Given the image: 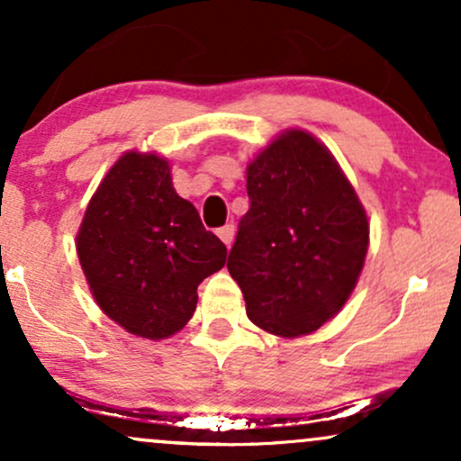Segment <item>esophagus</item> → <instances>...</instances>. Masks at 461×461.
Segmentation results:
<instances>
[{"mask_svg": "<svg viewBox=\"0 0 461 461\" xmlns=\"http://www.w3.org/2000/svg\"><path fill=\"white\" fill-rule=\"evenodd\" d=\"M216 234H219V238L221 240L225 242V247H231V242H234V234H236V227L234 225H223L221 227L219 231H216Z\"/></svg>", "mask_w": 461, "mask_h": 461, "instance_id": "esophagus-1", "label": "esophagus"}]
</instances>
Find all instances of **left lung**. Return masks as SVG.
I'll list each match as a JSON object with an SVG mask.
<instances>
[{"label":"left lung","instance_id":"1","mask_svg":"<svg viewBox=\"0 0 461 461\" xmlns=\"http://www.w3.org/2000/svg\"><path fill=\"white\" fill-rule=\"evenodd\" d=\"M251 208L227 271L247 316L282 338L316 331L356 288L368 251V216L340 164L310 131L275 136L247 164Z\"/></svg>","mask_w":461,"mask_h":461}]
</instances>
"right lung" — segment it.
I'll return each instance as SVG.
<instances>
[{
	"label": "right lung",
	"instance_id": "add662e5",
	"mask_svg": "<svg viewBox=\"0 0 461 461\" xmlns=\"http://www.w3.org/2000/svg\"><path fill=\"white\" fill-rule=\"evenodd\" d=\"M76 249L104 314L147 340L182 330L197 308V285L227 260L223 242L173 188L167 158L136 149L95 190Z\"/></svg>",
	"mask_w": 461,
	"mask_h": 461
}]
</instances>
